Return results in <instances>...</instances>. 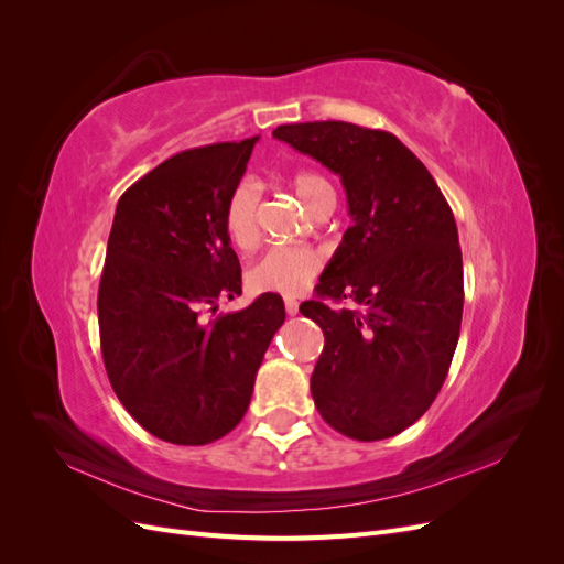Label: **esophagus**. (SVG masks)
<instances>
[{
  "mask_svg": "<svg viewBox=\"0 0 564 564\" xmlns=\"http://www.w3.org/2000/svg\"><path fill=\"white\" fill-rule=\"evenodd\" d=\"M284 311H286V315H296L299 313V301L294 296H284Z\"/></svg>",
  "mask_w": 564,
  "mask_h": 564,
  "instance_id": "34e87169",
  "label": "esophagus"
}]
</instances>
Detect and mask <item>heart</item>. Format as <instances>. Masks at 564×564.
Listing matches in <instances>:
<instances>
[{"label": "heart", "instance_id": "obj_1", "mask_svg": "<svg viewBox=\"0 0 564 564\" xmlns=\"http://www.w3.org/2000/svg\"><path fill=\"white\" fill-rule=\"evenodd\" d=\"M289 185L299 199L313 212L332 185L315 172H296ZM226 232L235 249L247 251L259 242V191L251 181L235 187L226 204ZM324 265V253L313 247L289 245L270 247L247 268V286L256 294H301L317 278Z\"/></svg>", "mask_w": 564, "mask_h": 564}]
</instances>
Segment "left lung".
I'll return each mask as SVG.
<instances>
[{
  "instance_id": "1",
  "label": "left lung",
  "mask_w": 564,
  "mask_h": 564,
  "mask_svg": "<svg viewBox=\"0 0 564 564\" xmlns=\"http://www.w3.org/2000/svg\"><path fill=\"white\" fill-rule=\"evenodd\" d=\"M278 141L340 176L352 226L301 305L324 332L311 377L334 431L373 442L402 433L447 379L464 313L456 220L400 139L348 122L282 124ZM351 301L332 310L327 300Z\"/></svg>"
}]
</instances>
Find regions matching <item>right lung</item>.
Returning <instances> with one entry per match:
<instances>
[{
	"label": "right lung",
	"mask_w": 564,
	"mask_h": 564,
	"mask_svg": "<svg viewBox=\"0 0 564 564\" xmlns=\"http://www.w3.org/2000/svg\"><path fill=\"white\" fill-rule=\"evenodd\" d=\"M183 150L119 197L98 286L100 350L115 395L148 433L207 445L242 421L284 305L209 317L242 294L226 204L253 143Z\"/></svg>",
	"instance_id": "right-lung-1"
}]
</instances>
